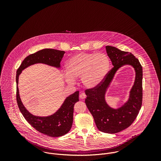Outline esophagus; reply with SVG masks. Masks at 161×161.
Listing matches in <instances>:
<instances>
[{
	"instance_id": "34e87169",
	"label": "esophagus",
	"mask_w": 161,
	"mask_h": 161,
	"mask_svg": "<svg viewBox=\"0 0 161 161\" xmlns=\"http://www.w3.org/2000/svg\"><path fill=\"white\" fill-rule=\"evenodd\" d=\"M85 97H86V94L85 93H83V92L80 93V99H85Z\"/></svg>"
}]
</instances>
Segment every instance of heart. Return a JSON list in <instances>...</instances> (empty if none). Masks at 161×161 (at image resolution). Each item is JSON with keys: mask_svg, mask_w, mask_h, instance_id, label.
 Here are the masks:
<instances>
[{"mask_svg": "<svg viewBox=\"0 0 161 161\" xmlns=\"http://www.w3.org/2000/svg\"><path fill=\"white\" fill-rule=\"evenodd\" d=\"M110 67L111 61L107 55L81 52L67 61L64 78L69 83L74 82L75 78H80L85 87L94 88L104 80Z\"/></svg>", "mask_w": 161, "mask_h": 161, "instance_id": "obj_1", "label": "heart"}]
</instances>
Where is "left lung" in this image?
<instances>
[{"label": "left lung", "instance_id": "1", "mask_svg": "<svg viewBox=\"0 0 161 161\" xmlns=\"http://www.w3.org/2000/svg\"><path fill=\"white\" fill-rule=\"evenodd\" d=\"M106 50L113 67L98 86L85 90V103L97 129L103 132L114 134L129 127L139 113L143 99V69L138 59L132 53L111 46H106ZM125 64L131 65L135 69V80L128 101L121 107L114 109L107 104L105 94L114 75Z\"/></svg>", "mask_w": 161, "mask_h": 161}]
</instances>
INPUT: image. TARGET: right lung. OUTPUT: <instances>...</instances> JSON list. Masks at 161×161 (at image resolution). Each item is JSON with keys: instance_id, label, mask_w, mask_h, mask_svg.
Listing matches in <instances>:
<instances>
[{"instance_id": "1", "label": "right lung", "mask_w": 161, "mask_h": 161, "mask_svg": "<svg viewBox=\"0 0 161 161\" xmlns=\"http://www.w3.org/2000/svg\"><path fill=\"white\" fill-rule=\"evenodd\" d=\"M64 53V51L54 49L41 50L27 57L16 71V101L19 111L29 124L36 130L50 137L62 136L70 130L73 121L74 106L79 101V91L68 96L54 114L48 117H38L33 115L23 104L18 86V79L23 70L35 64L41 63L60 68V62Z\"/></svg>"}]
</instances>
